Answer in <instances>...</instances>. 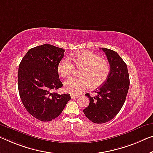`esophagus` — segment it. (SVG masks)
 <instances>
[{"instance_id":"1","label":"esophagus","mask_w":153,"mask_h":153,"mask_svg":"<svg viewBox=\"0 0 153 153\" xmlns=\"http://www.w3.org/2000/svg\"><path fill=\"white\" fill-rule=\"evenodd\" d=\"M79 96H78V95H73V94H71V99H76V98H78Z\"/></svg>"}]
</instances>
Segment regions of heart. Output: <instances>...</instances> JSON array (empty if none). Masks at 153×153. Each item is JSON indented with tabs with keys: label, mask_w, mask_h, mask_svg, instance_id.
Returning a JSON list of instances; mask_svg holds the SVG:
<instances>
[{
	"label": "heart",
	"mask_w": 153,
	"mask_h": 153,
	"mask_svg": "<svg viewBox=\"0 0 153 153\" xmlns=\"http://www.w3.org/2000/svg\"><path fill=\"white\" fill-rule=\"evenodd\" d=\"M71 59L77 67H82L79 77H71L64 83L65 91L71 94L79 95L88 88H98L105 83L110 75V66L108 61L102 59L96 53L82 51L71 56ZM74 64L69 58L65 57L60 60L57 71L62 77L67 78L71 74Z\"/></svg>",
	"instance_id": "heart-1"
}]
</instances>
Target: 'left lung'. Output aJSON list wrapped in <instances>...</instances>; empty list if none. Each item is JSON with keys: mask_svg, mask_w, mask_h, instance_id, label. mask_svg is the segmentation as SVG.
<instances>
[{"mask_svg": "<svg viewBox=\"0 0 153 153\" xmlns=\"http://www.w3.org/2000/svg\"><path fill=\"white\" fill-rule=\"evenodd\" d=\"M110 66V75L102 86L94 91L97 95L91 97L90 103L84 110L87 118L97 124L107 123L119 112L124 104L129 88V76L127 66L117 52L101 48Z\"/></svg>", "mask_w": 153, "mask_h": 153, "instance_id": "1", "label": "left lung"}]
</instances>
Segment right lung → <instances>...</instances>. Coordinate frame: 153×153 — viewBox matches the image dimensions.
<instances>
[{"mask_svg":"<svg viewBox=\"0 0 153 153\" xmlns=\"http://www.w3.org/2000/svg\"><path fill=\"white\" fill-rule=\"evenodd\" d=\"M65 50L50 44L29 50L22 59L18 91L26 110L37 119L48 122L58 117L70 99L69 94L52 93L62 86L57 71Z\"/></svg>","mask_w":153,"mask_h":153,"instance_id":"1","label":"right lung"}]
</instances>
